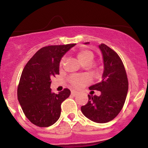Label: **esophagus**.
Here are the masks:
<instances>
[{"label": "esophagus", "mask_w": 148, "mask_h": 148, "mask_svg": "<svg viewBox=\"0 0 148 148\" xmlns=\"http://www.w3.org/2000/svg\"><path fill=\"white\" fill-rule=\"evenodd\" d=\"M79 94V92L77 91H75V90H72V95H77Z\"/></svg>", "instance_id": "esophagus-1"}]
</instances>
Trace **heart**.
<instances>
[{"label":"heart","mask_w":148,"mask_h":148,"mask_svg":"<svg viewBox=\"0 0 148 148\" xmlns=\"http://www.w3.org/2000/svg\"><path fill=\"white\" fill-rule=\"evenodd\" d=\"M77 57L79 58L80 62H81L83 64L87 63V62H91L93 60V58H94V55H93L92 52L90 51L89 50H86V49H83L81 50L80 51L77 53ZM64 60H65V57L62 58V59L60 60V66L63 65ZM90 79L88 76H72L71 78L69 81H70L71 84L73 86L76 88H81L82 86H84V85H86L88 82H89Z\"/></svg>","instance_id":"heart-1"}]
</instances>
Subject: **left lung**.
I'll return each mask as SVG.
<instances>
[{"label":"left lung","instance_id":"8db88e82","mask_svg":"<svg viewBox=\"0 0 148 148\" xmlns=\"http://www.w3.org/2000/svg\"><path fill=\"white\" fill-rule=\"evenodd\" d=\"M99 48L103 61L102 81L89 89L100 91L101 95H88V103L81 106V110L92 121L106 123L113 120L123 108L129 84L125 66L118 53L104 44L100 45Z\"/></svg>","mask_w":148,"mask_h":148}]
</instances>
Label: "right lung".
I'll list each match as a JSON object with an SVG mask.
<instances>
[{
  "label": "right lung",
  "mask_w": 148,
  "mask_h": 148,
  "mask_svg": "<svg viewBox=\"0 0 148 148\" xmlns=\"http://www.w3.org/2000/svg\"><path fill=\"white\" fill-rule=\"evenodd\" d=\"M75 45L42 47L23 69L17 89L18 100L25 117L36 126L49 127L60 118L61 103L71 92L64 88L58 94L52 92L51 79L59 74L61 58Z\"/></svg>",
  "instance_id": "add662e5"
}]
</instances>
